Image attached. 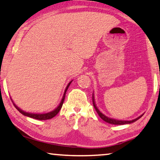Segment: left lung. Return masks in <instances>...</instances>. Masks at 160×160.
I'll use <instances>...</instances> for the list:
<instances>
[{
	"mask_svg": "<svg viewBox=\"0 0 160 160\" xmlns=\"http://www.w3.org/2000/svg\"><path fill=\"white\" fill-rule=\"evenodd\" d=\"M92 103H93V106H94V108H95V109L96 112H98V114L99 115V116L100 117L101 119H102V120H103L104 121H105L106 122H108L109 124H112V125H125V124H131V123L134 122H135V121H137L138 120H139V119L140 118H142V115H144V114H142V115H141L140 116H139L138 118L134 119V120H129L128 121V120H115V119L108 118V117L105 115H104V114H102V112H101L100 110H99V109L98 108L97 105H96V104H95V98H94V94H92Z\"/></svg>",
	"mask_w": 160,
	"mask_h": 160,
	"instance_id": "obj_1",
	"label": "left lung"
}]
</instances>
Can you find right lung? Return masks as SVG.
<instances>
[{
	"instance_id": "right-lung-1",
	"label": "right lung",
	"mask_w": 160,
	"mask_h": 160,
	"mask_svg": "<svg viewBox=\"0 0 160 160\" xmlns=\"http://www.w3.org/2000/svg\"><path fill=\"white\" fill-rule=\"evenodd\" d=\"M72 81H70V82L68 83V85H67L66 88H65V92L64 94H63V96H62V100L60 103L59 104V105L58 106V107L55 109L54 110L51 111V112H47V113H42V114H36V113H30V112H25V111L22 110L21 109H20L18 107L17 105H16V104L13 102V101L12 100V103H13V105L20 112L22 115H25V116H27V117H29V118H33V119H36V120H50V119H51L52 118H54V117L57 115V114L59 112V111L60 110V109H61L62 106V104L63 102H64V100H65V93H66L67 90L68 89V88H69V86L70 85V83L72 82Z\"/></svg>"
}]
</instances>
